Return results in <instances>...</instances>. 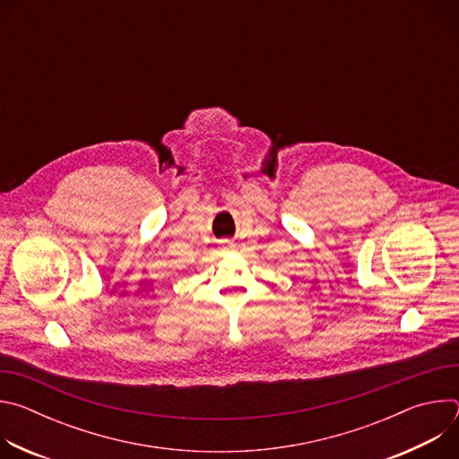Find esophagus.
Listing matches in <instances>:
<instances>
[{
    "mask_svg": "<svg viewBox=\"0 0 459 459\" xmlns=\"http://www.w3.org/2000/svg\"><path fill=\"white\" fill-rule=\"evenodd\" d=\"M227 248H232V245H227Z\"/></svg>",
    "mask_w": 459,
    "mask_h": 459,
    "instance_id": "obj_1",
    "label": "esophagus"
}]
</instances>
